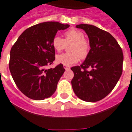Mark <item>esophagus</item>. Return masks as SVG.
Listing matches in <instances>:
<instances>
[{"instance_id": "34e87169", "label": "esophagus", "mask_w": 132, "mask_h": 132, "mask_svg": "<svg viewBox=\"0 0 132 132\" xmlns=\"http://www.w3.org/2000/svg\"><path fill=\"white\" fill-rule=\"evenodd\" d=\"M64 68L65 70H69L70 68L69 66H67V65H64Z\"/></svg>"}]
</instances>
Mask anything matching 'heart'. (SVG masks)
<instances>
[{
    "instance_id": "heart-1",
    "label": "heart",
    "mask_w": 132,
    "mask_h": 132,
    "mask_svg": "<svg viewBox=\"0 0 132 132\" xmlns=\"http://www.w3.org/2000/svg\"><path fill=\"white\" fill-rule=\"evenodd\" d=\"M52 44L57 52H61L68 48V53L57 55L56 60L59 64L70 66L77 63L80 58L85 59L90 53V44L88 39L84 37L82 31L76 28H72L64 33V39L58 35L53 38Z\"/></svg>"
}]
</instances>
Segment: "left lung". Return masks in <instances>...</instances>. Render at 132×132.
Listing matches in <instances>:
<instances>
[{"mask_svg":"<svg viewBox=\"0 0 132 132\" xmlns=\"http://www.w3.org/2000/svg\"><path fill=\"white\" fill-rule=\"evenodd\" d=\"M76 28L85 30L91 48L82 64L71 68L74 72L71 81L73 90L82 100L98 102L110 93L118 82L123 70V52L108 32L85 24L77 25Z\"/></svg>","mask_w":132,"mask_h":132,"instance_id":"left-lung-1","label":"left lung"}]
</instances>
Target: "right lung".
Listing matches in <instances>:
<instances>
[{
    "mask_svg": "<svg viewBox=\"0 0 132 132\" xmlns=\"http://www.w3.org/2000/svg\"><path fill=\"white\" fill-rule=\"evenodd\" d=\"M69 24L46 22L30 26L20 34L11 50L9 69L18 89L26 96L42 100L52 96L65 69L62 64L45 69L55 60L52 44L59 30Z\"/></svg>",
    "mask_w": 132,
    "mask_h": 132,
    "instance_id": "obj_1",
    "label": "right lung"
}]
</instances>
